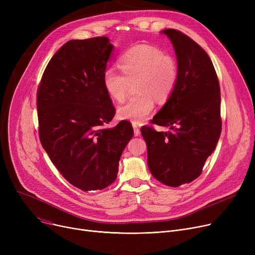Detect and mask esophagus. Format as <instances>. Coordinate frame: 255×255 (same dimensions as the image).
Returning a JSON list of instances; mask_svg holds the SVG:
<instances>
[{
  "label": "esophagus",
  "instance_id": "obj_1",
  "mask_svg": "<svg viewBox=\"0 0 255 255\" xmlns=\"http://www.w3.org/2000/svg\"><path fill=\"white\" fill-rule=\"evenodd\" d=\"M132 126H133V130H134V135H135V136H138V135L140 134V130H139L138 126H137L135 123H133Z\"/></svg>",
  "mask_w": 255,
  "mask_h": 255
}]
</instances>
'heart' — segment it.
<instances>
[{
  "label": "heart",
  "mask_w": 255,
  "mask_h": 255,
  "mask_svg": "<svg viewBox=\"0 0 255 255\" xmlns=\"http://www.w3.org/2000/svg\"><path fill=\"white\" fill-rule=\"evenodd\" d=\"M122 73L112 68L103 73V87L116 102H123L131 84L137 94L119 109L120 118L142 123L154 110V99L166 102L176 89L179 69L176 60L161 49L138 44L126 50L118 61Z\"/></svg>",
  "instance_id": "obj_1"
}]
</instances>
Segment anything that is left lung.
Segmentation results:
<instances>
[{
    "instance_id": "obj_1",
    "label": "left lung",
    "mask_w": 255,
    "mask_h": 255,
    "mask_svg": "<svg viewBox=\"0 0 255 255\" xmlns=\"http://www.w3.org/2000/svg\"><path fill=\"white\" fill-rule=\"evenodd\" d=\"M175 48L179 77L172 95L151 120L169 127L158 132L140 128L148 146V166L155 179L170 187L200 176L221 133L220 87L208 53L184 33L162 31Z\"/></svg>"
}]
</instances>
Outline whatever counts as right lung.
<instances>
[{
	"mask_svg": "<svg viewBox=\"0 0 255 255\" xmlns=\"http://www.w3.org/2000/svg\"><path fill=\"white\" fill-rule=\"evenodd\" d=\"M113 48L107 37L70 40L50 59L37 91L40 141L61 175L83 191L116 181L134 134L126 120L106 127L116 114L103 87Z\"/></svg>",
	"mask_w": 255,
	"mask_h": 255,
	"instance_id": "obj_1",
	"label": "right lung"
}]
</instances>
